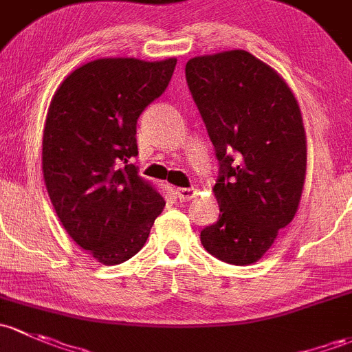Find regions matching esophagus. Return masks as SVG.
Listing matches in <instances>:
<instances>
[{
  "label": "esophagus",
  "mask_w": 352,
  "mask_h": 352,
  "mask_svg": "<svg viewBox=\"0 0 352 352\" xmlns=\"http://www.w3.org/2000/svg\"><path fill=\"white\" fill-rule=\"evenodd\" d=\"M175 193L176 197L179 198V201H188L197 195V190H195V188H176Z\"/></svg>",
  "instance_id": "1"
}]
</instances>
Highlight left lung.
Returning <instances> with one entry per match:
<instances>
[{
	"label": "left lung",
	"instance_id": "obj_1",
	"mask_svg": "<svg viewBox=\"0 0 352 352\" xmlns=\"http://www.w3.org/2000/svg\"><path fill=\"white\" fill-rule=\"evenodd\" d=\"M186 82L215 147L220 215L201 230L206 251L248 266L266 254L298 210L307 137L285 79L245 50L186 63Z\"/></svg>",
	"mask_w": 352,
	"mask_h": 352
}]
</instances>
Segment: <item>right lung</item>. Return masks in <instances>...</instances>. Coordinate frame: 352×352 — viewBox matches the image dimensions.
<instances>
[{
    "instance_id": "right-lung-1",
    "label": "right lung",
    "mask_w": 352,
    "mask_h": 352,
    "mask_svg": "<svg viewBox=\"0 0 352 352\" xmlns=\"http://www.w3.org/2000/svg\"><path fill=\"white\" fill-rule=\"evenodd\" d=\"M176 59H96L60 82L47 111L42 169L72 241L107 266L135 256L166 201L129 164L137 120L168 88Z\"/></svg>"
}]
</instances>
